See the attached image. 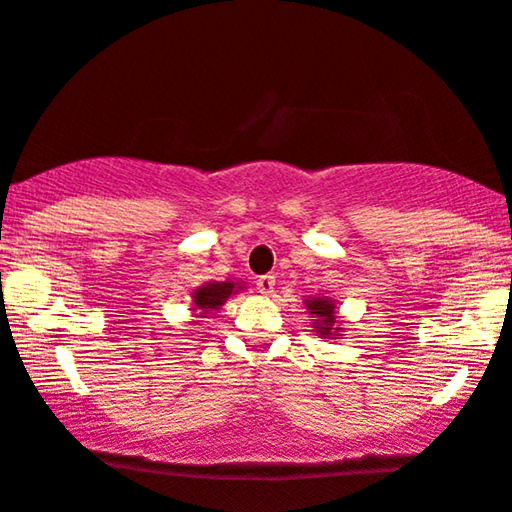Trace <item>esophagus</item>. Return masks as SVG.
I'll return each mask as SVG.
<instances>
[{"instance_id": "esophagus-1", "label": "esophagus", "mask_w": 512, "mask_h": 512, "mask_svg": "<svg viewBox=\"0 0 512 512\" xmlns=\"http://www.w3.org/2000/svg\"><path fill=\"white\" fill-rule=\"evenodd\" d=\"M274 288H276V278L274 276H260L257 278V290L262 292V295H274Z\"/></svg>"}]
</instances>
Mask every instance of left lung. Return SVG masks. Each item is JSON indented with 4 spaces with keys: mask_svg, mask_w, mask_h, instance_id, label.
Here are the masks:
<instances>
[{
    "mask_svg": "<svg viewBox=\"0 0 512 512\" xmlns=\"http://www.w3.org/2000/svg\"><path fill=\"white\" fill-rule=\"evenodd\" d=\"M309 302V299H306ZM309 313H313V318H316V323H313V327H316L318 335L323 337H330L335 335V332L339 330V327H335V304L330 302V299H311L309 304Z\"/></svg>",
    "mask_w": 512,
    "mask_h": 512,
    "instance_id": "left-lung-1",
    "label": "left lung"
}]
</instances>
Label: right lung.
<instances>
[{"mask_svg": "<svg viewBox=\"0 0 512 512\" xmlns=\"http://www.w3.org/2000/svg\"><path fill=\"white\" fill-rule=\"evenodd\" d=\"M234 292V283L227 281V283H208L203 285L194 292V304L196 309H201L203 313L213 311V309H220V306L227 302V297Z\"/></svg>", "mask_w": 512, "mask_h": 512, "instance_id": "add662e5", "label": "right lung"}]
</instances>
